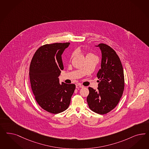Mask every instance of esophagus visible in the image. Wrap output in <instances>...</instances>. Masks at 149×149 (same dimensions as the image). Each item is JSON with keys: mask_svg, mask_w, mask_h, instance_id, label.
Listing matches in <instances>:
<instances>
[{"mask_svg": "<svg viewBox=\"0 0 149 149\" xmlns=\"http://www.w3.org/2000/svg\"><path fill=\"white\" fill-rule=\"evenodd\" d=\"M76 88H83L84 86H83L81 84H78L76 85Z\"/></svg>", "mask_w": 149, "mask_h": 149, "instance_id": "obj_1", "label": "esophagus"}]
</instances>
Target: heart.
<instances>
[{
  "label": "heart",
  "instance_id": "1",
  "mask_svg": "<svg viewBox=\"0 0 149 149\" xmlns=\"http://www.w3.org/2000/svg\"><path fill=\"white\" fill-rule=\"evenodd\" d=\"M73 55H72V57L73 56ZM91 55H93V54H92L91 53H88V54H86V57H87V56H91Z\"/></svg>",
  "mask_w": 149,
  "mask_h": 149
}]
</instances>
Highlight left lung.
Masks as SVG:
<instances>
[{"mask_svg": "<svg viewBox=\"0 0 149 149\" xmlns=\"http://www.w3.org/2000/svg\"><path fill=\"white\" fill-rule=\"evenodd\" d=\"M101 52V68L97 73L100 79L97 89L89 87L86 101L94 112L104 115L112 110L120 100L125 88L123 68L115 51L105 44L95 45Z\"/></svg>", "mask_w": 149, "mask_h": 149, "instance_id": "1", "label": "left lung"}]
</instances>
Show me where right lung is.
Here are the masks:
<instances>
[{
  "label": "right lung",
  "instance_id": "obj_1",
  "mask_svg": "<svg viewBox=\"0 0 149 149\" xmlns=\"http://www.w3.org/2000/svg\"><path fill=\"white\" fill-rule=\"evenodd\" d=\"M70 43L46 44L34 54L29 67V78L36 100L50 113L66 110L76 88L74 84L60 83L58 77L63 70L61 55Z\"/></svg>",
  "mask_w": 149,
  "mask_h": 149
}]
</instances>
